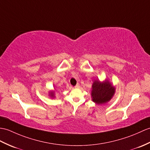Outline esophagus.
Listing matches in <instances>:
<instances>
[{
	"mask_svg": "<svg viewBox=\"0 0 150 150\" xmlns=\"http://www.w3.org/2000/svg\"><path fill=\"white\" fill-rule=\"evenodd\" d=\"M75 88H76V89L79 88H80V84H79V83H77V84H76V85L75 86Z\"/></svg>",
	"mask_w": 150,
	"mask_h": 150,
	"instance_id": "34e87169",
	"label": "esophagus"
}]
</instances>
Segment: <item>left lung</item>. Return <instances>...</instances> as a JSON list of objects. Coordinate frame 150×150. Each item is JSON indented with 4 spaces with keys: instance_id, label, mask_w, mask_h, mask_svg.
<instances>
[{
    "instance_id": "1",
    "label": "left lung",
    "mask_w": 150,
    "mask_h": 150,
    "mask_svg": "<svg viewBox=\"0 0 150 150\" xmlns=\"http://www.w3.org/2000/svg\"><path fill=\"white\" fill-rule=\"evenodd\" d=\"M116 88L106 79L105 81L95 80L92 83L91 100L97 105H103L113 98Z\"/></svg>"
}]
</instances>
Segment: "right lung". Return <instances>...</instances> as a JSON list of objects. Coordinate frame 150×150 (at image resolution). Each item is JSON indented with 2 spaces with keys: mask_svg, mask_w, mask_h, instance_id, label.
Wrapping results in <instances>:
<instances>
[{
  "mask_svg": "<svg viewBox=\"0 0 150 150\" xmlns=\"http://www.w3.org/2000/svg\"><path fill=\"white\" fill-rule=\"evenodd\" d=\"M55 90L56 89L54 88L53 90H50V91L48 92V96H49L51 98H55V92H56Z\"/></svg>",
  "mask_w": 150,
  "mask_h": 150,
  "instance_id": "obj_1",
  "label": "right lung"
}]
</instances>
